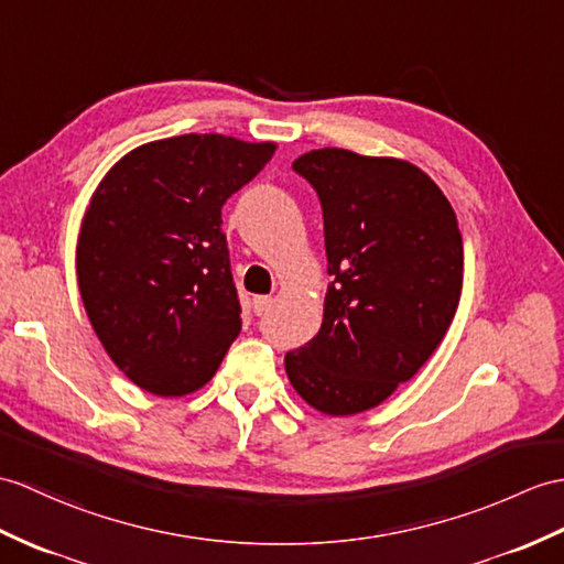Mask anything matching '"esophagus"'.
<instances>
[{
	"instance_id": "obj_1",
	"label": "esophagus",
	"mask_w": 564,
	"mask_h": 564,
	"mask_svg": "<svg viewBox=\"0 0 564 564\" xmlns=\"http://www.w3.org/2000/svg\"><path fill=\"white\" fill-rule=\"evenodd\" d=\"M271 305H273V297L271 295H257L252 300V310H254L257 317H261V314H267L271 310Z\"/></svg>"
}]
</instances>
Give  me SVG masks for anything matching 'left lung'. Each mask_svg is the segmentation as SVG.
<instances>
[{"mask_svg":"<svg viewBox=\"0 0 564 564\" xmlns=\"http://www.w3.org/2000/svg\"><path fill=\"white\" fill-rule=\"evenodd\" d=\"M317 192L329 261L317 336L285 352L310 405L350 415L382 403L447 334L464 283V242L447 196L421 167L346 149L293 163Z\"/></svg>","mask_w":564,"mask_h":564,"instance_id":"8db88e82","label":"left lung"}]
</instances>
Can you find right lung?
Returning <instances> with one entry per match:
<instances>
[{
  "label": "right lung",
  "mask_w": 564,
  "mask_h": 564,
  "mask_svg": "<svg viewBox=\"0 0 564 564\" xmlns=\"http://www.w3.org/2000/svg\"><path fill=\"white\" fill-rule=\"evenodd\" d=\"M276 147L182 134L117 163L84 218L76 276L112 362L159 397L202 389L242 329L220 208Z\"/></svg>",
  "instance_id": "1"
}]
</instances>
